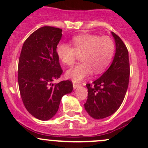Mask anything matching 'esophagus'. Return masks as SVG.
Masks as SVG:
<instances>
[{
  "mask_svg": "<svg viewBox=\"0 0 148 148\" xmlns=\"http://www.w3.org/2000/svg\"><path fill=\"white\" fill-rule=\"evenodd\" d=\"M80 86V84H77V83H73V88H74V89H76L77 88H78V87Z\"/></svg>",
  "mask_w": 148,
  "mask_h": 148,
  "instance_id": "1",
  "label": "esophagus"
}]
</instances>
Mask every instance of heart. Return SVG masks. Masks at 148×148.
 Wrapping results in <instances>:
<instances>
[{"label":"heart","instance_id":"obj_1","mask_svg":"<svg viewBox=\"0 0 148 148\" xmlns=\"http://www.w3.org/2000/svg\"><path fill=\"white\" fill-rule=\"evenodd\" d=\"M72 46L60 42L56 47V53L61 62L71 65L82 57V63L70 68L66 77L73 82H79L88 77L92 71L99 74L111 64L114 56L115 43L108 36L82 34L72 38Z\"/></svg>","mask_w":148,"mask_h":148}]
</instances>
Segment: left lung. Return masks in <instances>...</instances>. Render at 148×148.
I'll use <instances>...</instances> for the list:
<instances>
[{"label":"left lung","mask_w":148,"mask_h":148,"mask_svg":"<svg viewBox=\"0 0 148 148\" xmlns=\"http://www.w3.org/2000/svg\"><path fill=\"white\" fill-rule=\"evenodd\" d=\"M116 41V54L106 71L92 84H87L88 97L84 108L90 116L102 119L114 113L122 104L130 78L128 51L120 37L112 32Z\"/></svg>","instance_id":"1"}]
</instances>
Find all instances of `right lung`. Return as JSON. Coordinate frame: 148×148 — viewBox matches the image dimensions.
I'll list each match as a JSON object with an SVG mask.
<instances>
[{
	"label": "right lung",
	"instance_id": "add662e5",
	"mask_svg": "<svg viewBox=\"0 0 148 148\" xmlns=\"http://www.w3.org/2000/svg\"><path fill=\"white\" fill-rule=\"evenodd\" d=\"M62 32L51 26L37 29L24 42L20 55L18 79L22 100L27 111L41 121L53 117L62 96L73 90L70 80L52 84L63 71L56 53Z\"/></svg>",
	"mask_w": 148,
	"mask_h": 148
}]
</instances>
